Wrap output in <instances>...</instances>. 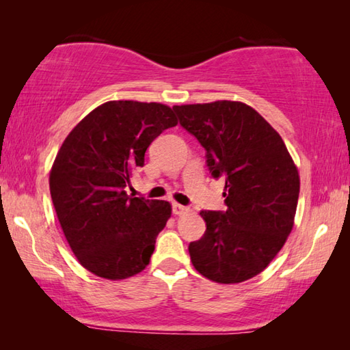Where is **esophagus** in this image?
<instances>
[{
    "label": "esophagus",
    "instance_id": "34e87169",
    "mask_svg": "<svg viewBox=\"0 0 350 350\" xmlns=\"http://www.w3.org/2000/svg\"><path fill=\"white\" fill-rule=\"evenodd\" d=\"M173 213L176 216H180V215H185V213H188V208H187V206L174 202L173 204Z\"/></svg>",
    "mask_w": 350,
    "mask_h": 350
}]
</instances>
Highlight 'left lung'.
Segmentation results:
<instances>
[{"instance_id":"1","label":"left lung","mask_w":350,"mask_h":350,"mask_svg":"<svg viewBox=\"0 0 350 350\" xmlns=\"http://www.w3.org/2000/svg\"><path fill=\"white\" fill-rule=\"evenodd\" d=\"M183 129L206 151V167L225 179V211H200L206 230L189 242L200 275L236 284L260 273L292 232L299 176L286 145L245 103L173 106Z\"/></svg>"}]
</instances>
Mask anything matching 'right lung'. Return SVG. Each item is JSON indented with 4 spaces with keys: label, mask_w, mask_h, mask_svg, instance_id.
I'll return each instance as SVG.
<instances>
[{
    "label": "right lung",
    "mask_w": 350,
    "mask_h": 350,
    "mask_svg": "<svg viewBox=\"0 0 350 350\" xmlns=\"http://www.w3.org/2000/svg\"><path fill=\"white\" fill-rule=\"evenodd\" d=\"M177 125L161 103L114 100L69 133L49 176L51 196L79 262L106 280L144 270L171 216L167 200L128 196L131 174L162 131Z\"/></svg>",
    "instance_id": "add662e5"
}]
</instances>
